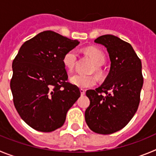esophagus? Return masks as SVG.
<instances>
[{"label":"esophagus","mask_w":156,"mask_h":156,"mask_svg":"<svg viewBox=\"0 0 156 156\" xmlns=\"http://www.w3.org/2000/svg\"><path fill=\"white\" fill-rule=\"evenodd\" d=\"M80 92H81V95H84L85 94V89H83V88H81V89H80Z\"/></svg>","instance_id":"esophagus-1"}]
</instances>
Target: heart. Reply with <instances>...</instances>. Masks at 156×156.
I'll return each mask as SVG.
<instances>
[{"label":"heart","instance_id":"obj_1","mask_svg":"<svg viewBox=\"0 0 156 156\" xmlns=\"http://www.w3.org/2000/svg\"><path fill=\"white\" fill-rule=\"evenodd\" d=\"M87 54L94 64L96 66H101L105 62V56L101 50L96 48H88L86 50ZM78 57L76 50H71L64 54L63 57V64L68 71H72L75 68V63ZM70 81L73 85L79 88H89L96 84V78L93 75H85L81 74H75L70 78Z\"/></svg>","mask_w":156,"mask_h":156}]
</instances>
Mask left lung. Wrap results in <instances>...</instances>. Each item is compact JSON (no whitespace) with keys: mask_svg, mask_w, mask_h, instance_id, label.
Listing matches in <instances>:
<instances>
[{"mask_svg":"<svg viewBox=\"0 0 156 156\" xmlns=\"http://www.w3.org/2000/svg\"><path fill=\"white\" fill-rule=\"evenodd\" d=\"M94 42L106 47L111 66L102 85L86 91L90 105L85 121L94 132L113 134L127 125L139 106L144 81L141 61L130 43L113 35L101 36Z\"/></svg>","mask_w":156,"mask_h":156,"instance_id":"left-lung-1","label":"left lung"}]
</instances>
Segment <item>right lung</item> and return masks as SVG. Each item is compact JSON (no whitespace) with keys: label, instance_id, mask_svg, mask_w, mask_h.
Masks as SVG:
<instances>
[{"label":"right lung","instance_id":"right-lung-1","mask_svg":"<svg viewBox=\"0 0 156 156\" xmlns=\"http://www.w3.org/2000/svg\"><path fill=\"white\" fill-rule=\"evenodd\" d=\"M53 31H44L22 44L12 63L11 89L15 107L32 128L51 132L62 127L68 109L80 97L68 81L63 57L79 44Z\"/></svg>","mask_w":156,"mask_h":156}]
</instances>
